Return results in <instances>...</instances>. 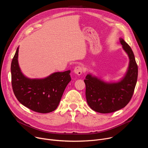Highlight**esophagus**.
<instances>
[{
	"label": "esophagus",
	"instance_id": "1",
	"mask_svg": "<svg viewBox=\"0 0 148 148\" xmlns=\"http://www.w3.org/2000/svg\"><path fill=\"white\" fill-rule=\"evenodd\" d=\"M74 73L77 74L78 75H80L82 74V67H80V66L75 67L74 70Z\"/></svg>",
	"mask_w": 148,
	"mask_h": 148
}]
</instances>
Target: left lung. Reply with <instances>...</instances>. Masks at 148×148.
Returning a JSON list of instances; mask_svg holds the SVG:
<instances>
[{
	"instance_id": "1",
	"label": "left lung",
	"mask_w": 148,
	"mask_h": 148,
	"mask_svg": "<svg viewBox=\"0 0 148 148\" xmlns=\"http://www.w3.org/2000/svg\"><path fill=\"white\" fill-rule=\"evenodd\" d=\"M119 42L130 59L124 76L116 82H106L89 73L84 79L87 103L97 112L108 114L124 108L134 92L138 78V66L130 46L122 38H119Z\"/></svg>"
}]
</instances>
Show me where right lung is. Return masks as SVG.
I'll return each mask as SVG.
<instances>
[{"mask_svg":"<svg viewBox=\"0 0 148 148\" xmlns=\"http://www.w3.org/2000/svg\"><path fill=\"white\" fill-rule=\"evenodd\" d=\"M18 49L11 64L12 85L16 98L24 106L37 112L46 114L54 111L71 81V71L56 72L44 78H29L19 67Z\"/></svg>","mask_w":148,"mask_h":148,"instance_id":"1","label":"right lung"}]
</instances>
